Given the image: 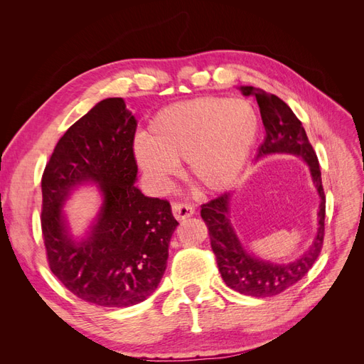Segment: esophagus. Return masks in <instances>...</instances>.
Instances as JSON below:
<instances>
[{"instance_id":"34e87169","label":"esophagus","mask_w":364,"mask_h":364,"mask_svg":"<svg viewBox=\"0 0 364 364\" xmlns=\"http://www.w3.org/2000/svg\"><path fill=\"white\" fill-rule=\"evenodd\" d=\"M171 211L176 220H185L194 213V206L186 202H173L171 203Z\"/></svg>"}]
</instances>
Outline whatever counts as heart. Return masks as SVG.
Here are the masks:
<instances>
[{
  "instance_id": "heart-1",
  "label": "heart",
  "mask_w": 364,
  "mask_h": 364,
  "mask_svg": "<svg viewBox=\"0 0 364 364\" xmlns=\"http://www.w3.org/2000/svg\"><path fill=\"white\" fill-rule=\"evenodd\" d=\"M259 132V117L249 102L202 97L174 103L151 118L149 136L135 141L141 170L167 190L186 162L190 179L205 191L232 185L243 171Z\"/></svg>"
}]
</instances>
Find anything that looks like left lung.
Masks as SVG:
<instances>
[{
    "label": "left lung",
    "instance_id": "8db88e82",
    "mask_svg": "<svg viewBox=\"0 0 364 364\" xmlns=\"http://www.w3.org/2000/svg\"><path fill=\"white\" fill-rule=\"evenodd\" d=\"M241 91L245 95H255L262 124L266 127V138L259 146L257 156L261 158L264 155H270V153H291V155L302 156L310 165L313 181L318 196H321L318 230L314 243L302 258L290 264L262 261L249 255L243 249L229 222L228 193H223L200 206V217L208 228L209 241H211L217 266L225 284L241 294L270 297L299 282L321 255L325 237L326 197L316 151L308 141L302 123L291 109L279 97L262 91L259 87L243 86Z\"/></svg>",
    "mask_w": 364,
    "mask_h": 364
}]
</instances>
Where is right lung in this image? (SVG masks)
Wrapping results in <instances>:
<instances>
[{
  "label": "right lung",
  "mask_w": 364,
  "mask_h": 364,
  "mask_svg": "<svg viewBox=\"0 0 364 364\" xmlns=\"http://www.w3.org/2000/svg\"><path fill=\"white\" fill-rule=\"evenodd\" d=\"M136 119L123 98H106L65 132L42 174L41 226L47 261L65 287L100 306H130L156 290L176 222L170 202L136 186ZM92 180L104 206L92 237L74 244L61 205L77 183Z\"/></svg>",
  "instance_id": "obj_1"
}]
</instances>
